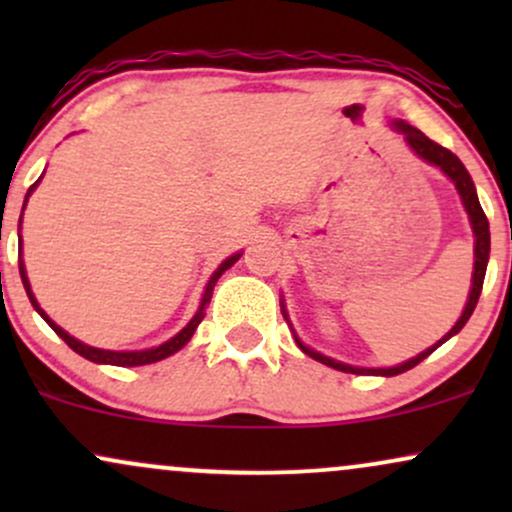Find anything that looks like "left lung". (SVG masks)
<instances>
[{
  "label": "left lung",
  "mask_w": 512,
  "mask_h": 512,
  "mask_svg": "<svg viewBox=\"0 0 512 512\" xmlns=\"http://www.w3.org/2000/svg\"><path fill=\"white\" fill-rule=\"evenodd\" d=\"M392 125H395V129H399V132L404 134V139H407V144L411 146V149L416 151V154L424 158V161L433 163V166H438L440 170H443V173L448 175V178H450L452 182H455L457 192H460L464 209H467L469 221H472L474 238H477V245H474V257H477V260H474L472 291H469V301H467V305H464V313L460 315V320L455 322V327H452V330H450L448 334H445V337L440 339V342H438L436 346H431V349H426L424 354H419L416 358H409L407 363H402V366H395V368H354V366H346V363L332 361V358L317 354V351L308 349V346H303V344L296 339L298 346H301V349H303V354H308L310 358H315V361L325 363V366H330V368L344 370V373H356V375H368V373H370V375H399V373H404V370L419 366V363L424 361L426 356H431L433 351H436L440 344L448 342L452 334H457V332L462 330L464 325H467V320H469V317H472L474 308H477V301H479V296H481V286H484L486 264H489V250H491L489 219H486L484 209H481L479 197H477V190H474V182H472V178H469L467 168L462 166V161H460V158H457L455 154H452V151L445 149V146L436 144V142H433V139H428L426 134L421 132V129L411 127V125H407V122H402V120L392 122Z\"/></svg>",
  "instance_id": "1"
}]
</instances>
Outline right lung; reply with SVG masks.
<instances>
[{
    "instance_id": "1",
    "label": "right lung",
    "mask_w": 512,
    "mask_h": 512,
    "mask_svg": "<svg viewBox=\"0 0 512 512\" xmlns=\"http://www.w3.org/2000/svg\"><path fill=\"white\" fill-rule=\"evenodd\" d=\"M38 182H40V180H38ZM38 182H33V185H31V190H28V195H31V192L35 190V185H38ZM28 195H26V199H28ZM23 207H26V204H23ZM238 257H240V255H233V257H228V260L223 262L219 269H216L214 276H211V279H209V286H207V291H204L202 305H199L197 315L192 317L190 322H187V327H185V330H180L178 334H175L173 339H168L166 344L156 346V349H146V351H105V349H93V346H86V344L76 342L74 337H69V334L64 332L62 327H57L55 322H52L50 317L45 315L43 310H40L38 301H35V298H33V293H31V284H28L26 269H23V262H21V260H19V272H21L23 289H26L28 298H31L33 308L38 310L40 317H43V320L48 322V325L52 327V330H55L57 334H60V337L64 339V344H67L69 349H74L76 354H79V356H84V358H88V361H93V363H108V366H146V363H156V361H161V358H168L170 354H175V351H180L182 346H185L187 342H190V337H192V334H195L197 325H199V322H202V317H204V308H207L209 301H211V291H214V284H216V279H219V276H221L223 272H226V269L231 267L233 262L238 260Z\"/></svg>"
}]
</instances>
